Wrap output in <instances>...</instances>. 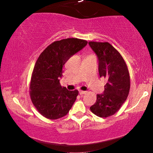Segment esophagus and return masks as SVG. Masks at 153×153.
<instances>
[{"label":"esophagus","mask_w":153,"mask_h":153,"mask_svg":"<svg viewBox=\"0 0 153 153\" xmlns=\"http://www.w3.org/2000/svg\"><path fill=\"white\" fill-rule=\"evenodd\" d=\"M79 94H80V95H84L86 94V91H79Z\"/></svg>","instance_id":"34e87169"}]
</instances>
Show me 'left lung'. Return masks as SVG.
Instances as JSON below:
<instances>
[{"label": "left lung", "mask_w": 153, "mask_h": 153, "mask_svg": "<svg viewBox=\"0 0 153 153\" xmlns=\"http://www.w3.org/2000/svg\"><path fill=\"white\" fill-rule=\"evenodd\" d=\"M88 45L97 56L100 77L107 80L104 91L97 94L90 109L98 117L106 118L114 114L127 99L130 88L129 71L122 55L108 42H91Z\"/></svg>", "instance_id": "8db88e82"}]
</instances>
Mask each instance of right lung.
<instances>
[{"instance_id": "obj_1", "label": "right lung", "mask_w": 153, "mask_h": 153, "mask_svg": "<svg viewBox=\"0 0 153 153\" xmlns=\"http://www.w3.org/2000/svg\"><path fill=\"white\" fill-rule=\"evenodd\" d=\"M85 40L68 38L54 42L36 60L30 84L33 104L43 117L57 119L65 116L76 100L78 91L61 86L62 67L73 55L87 45Z\"/></svg>"}]
</instances>
